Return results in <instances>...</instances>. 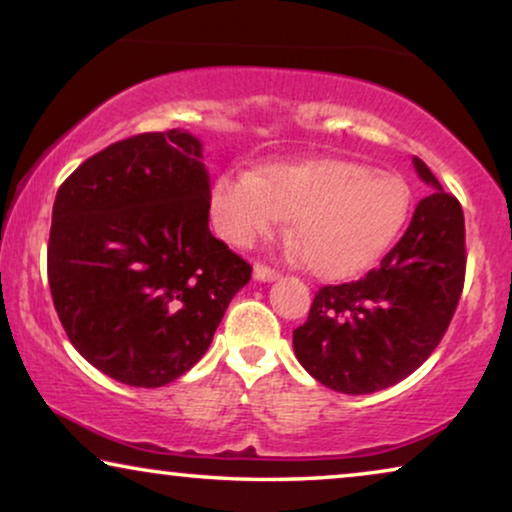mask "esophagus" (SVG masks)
<instances>
[{
    "label": "esophagus",
    "instance_id": "34e87169",
    "mask_svg": "<svg viewBox=\"0 0 512 512\" xmlns=\"http://www.w3.org/2000/svg\"><path fill=\"white\" fill-rule=\"evenodd\" d=\"M254 279H258V282H275V279H279V272L275 268H270V265H265V263H256L254 265Z\"/></svg>",
    "mask_w": 512,
    "mask_h": 512
}]
</instances>
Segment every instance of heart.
Here are the masks:
<instances>
[{"label": "heart", "instance_id": "heart-1", "mask_svg": "<svg viewBox=\"0 0 512 512\" xmlns=\"http://www.w3.org/2000/svg\"><path fill=\"white\" fill-rule=\"evenodd\" d=\"M410 214L412 188L401 174L349 160L226 172L212 188V221L223 240L254 247L296 219V242L310 268L326 277L356 275L380 261Z\"/></svg>", "mask_w": 512, "mask_h": 512}]
</instances>
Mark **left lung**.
Instances as JSON below:
<instances>
[{"mask_svg": "<svg viewBox=\"0 0 512 512\" xmlns=\"http://www.w3.org/2000/svg\"><path fill=\"white\" fill-rule=\"evenodd\" d=\"M412 165L436 191L419 200L405 235L366 277L321 286L293 331L303 368L340 394H373L415 373L443 340L464 289L459 200L424 160Z\"/></svg>", "mask_w": 512, "mask_h": 512, "instance_id": "obj_1", "label": "left lung"}]
</instances>
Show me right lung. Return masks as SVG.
Here are the masks:
<instances>
[{
	"instance_id": "1",
	"label": "right lung",
	"mask_w": 512,
	"mask_h": 512,
	"mask_svg": "<svg viewBox=\"0 0 512 512\" xmlns=\"http://www.w3.org/2000/svg\"><path fill=\"white\" fill-rule=\"evenodd\" d=\"M202 144L179 128L107 146L58 188L48 284L83 359L165 387L212 345L251 265L209 233Z\"/></svg>"
}]
</instances>
